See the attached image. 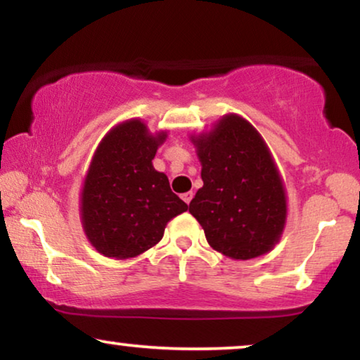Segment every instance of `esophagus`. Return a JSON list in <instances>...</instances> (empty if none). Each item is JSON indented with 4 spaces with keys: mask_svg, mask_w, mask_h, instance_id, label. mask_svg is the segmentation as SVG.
<instances>
[{
    "mask_svg": "<svg viewBox=\"0 0 360 360\" xmlns=\"http://www.w3.org/2000/svg\"><path fill=\"white\" fill-rule=\"evenodd\" d=\"M181 198H184V201H185L186 205H190L191 198H193V191H186V193L181 195Z\"/></svg>",
    "mask_w": 360,
    "mask_h": 360,
    "instance_id": "esophagus-1",
    "label": "esophagus"
}]
</instances>
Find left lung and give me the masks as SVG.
<instances>
[{"instance_id":"1","label":"left lung","mask_w":360,"mask_h":360,"mask_svg":"<svg viewBox=\"0 0 360 360\" xmlns=\"http://www.w3.org/2000/svg\"><path fill=\"white\" fill-rule=\"evenodd\" d=\"M203 186L190 213L214 250L234 260L269 254L288 214L285 184L267 142L245 117L228 112L191 134Z\"/></svg>"}]
</instances>
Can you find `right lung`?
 Returning <instances> with one entry per match:
<instances>
[{
    "label": "right lung",
    "mask_w": 360,
    "mask_h": 360,
    "mask_svg": "<svg viewBox=\"0 0 360 360\" xmlns=\"http://www.w3.org/2000/svg\"><path fill=\"white\" fill-rule=\"evenodd\" d=\"M167 131L152 132L139 117L117 122L98 144L83 179L80 221L96 252L124 260L159 244L170 219L188 205L154 169Z\"/></svg>",
    "instance_id": "1"
}]
</instances>
